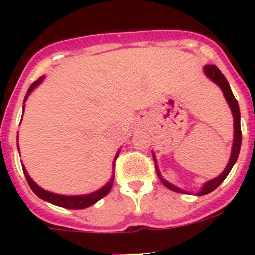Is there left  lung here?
<instances>
[{
	"label": "left lung",
	"mask_w": 255,
	"mask_h": 255,
	"mask_svg": "<svg viewBox=\"0 0 255 255\" xmlns=\"http://www.w3.org/2000/svg\"><path fill=\"white\" fill-rule=\"evenodd\" d=\"M204 74H206V75L208 76L209 79H211L212 82H215L216 84H217L218 87L221 88V91L224 92L225 98H226L227 103H229L230 108H231V111H233V116H234V143H233V150H231V155H230V161H229V163H227L226 168L224 170V172L221 173L220 176H217V177H215V179H212V180H209V181H207L206 184L203 185V188H202V190H200L197 195L208 194V193H211V191L215 190V189L217 188L218 185H220L221 182L226 179L227 175H229L230 171H231V168H233V166L235 164L236 159H238L239 152H240V147H242L240 110H239L238 101H236V98L234 97L233 92H231V88H230L229 82H227L226 78L224 76V74L221 73L220 69H218L216 65H206V66H204ZM153 158H154V162H155V155L154 154H153ZM155 171H157V175H158V177L161 179L162 184H163L166 188H168L170 190L176 191V193H185V190H181V189L177 188V186H175V185H172V184H170V182L166 181V180L162 177L161 172H159V170H158V166H157V162H155Z\"/></svg>",
	"instance_id": "left-lung-1"
}]
</instances>
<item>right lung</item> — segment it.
Wrapping results in <instances>:
<instances>
[{
	"label": "right lung",
	"instance_id": "1",
	"mask_svg": "<svg viewBox=\"0 0 255 255\" xmlns=\"http://www.w3.org/2000/svg\"><path fill=\"white\" fill-rule=\"evenodd\" d=\"M42 80H43V76L38 79L37 82H34L33 84L30 85V87H29L28 93H26L24 102L26 101V98H28L29 94L31 93V91H33V89H34L38 84H40V82H42ZM22 114H24V111H22ZM17 148H19V144H17ZM119 153H120V150L116 153V157H115L114 163H112V166H114V170H115V162H116V158L119 157ZM22 171H24V175H25L26 181H28V184H29V186L31 188V190L34 191L35 194H37L40 199L46 200V202H49V203L55 204V206L64 207V208H67V209H83V208H87V207L92 206V204L97 203L98 200L102 199L103 197H106V195L110 193V190H111V188H112V184H114V179H115V175H112V177L110 179V181H108L107 184L103 186V188L98 189V190L94 191V193H91V194L60 195V194H55V193H51V191L44 190V189H42L40 186H38L37 184H35V182L31 180V177L29 176L25 168L22 167Z\"/></svg>",
	"mask_w": 255,
	"mask_h": 255
}]
</instances>
